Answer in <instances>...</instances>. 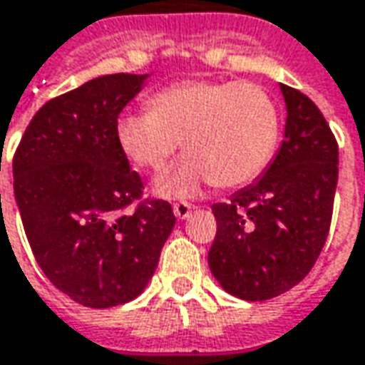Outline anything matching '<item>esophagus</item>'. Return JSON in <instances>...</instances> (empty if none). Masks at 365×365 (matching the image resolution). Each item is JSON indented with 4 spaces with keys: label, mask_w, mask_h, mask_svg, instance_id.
Masks as SVG:
<instances>
[{
    "label": "esophagus",
    "mask_w": 365,
    "mask_h": 365,
    "mask_svg": "<svg viewBox=\"0 0 365 365\" xmlns=\"http://www.w3.org/2000/svg\"><path fill=\"white\" fill-rule=\"evenodd\" d=\"M191 211H193V205H190V203H175L174 205V215L182 221L190 217Z\"/></svg>",
    "instance_id": "esophagus-1"
}]
</instances>
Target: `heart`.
<instances>
[{"label":"heart","mask_w":365,"mask_h":365,"mask_svg":"<svg viewBox=\"0 0 365 365\" xmlns=\"http://www.w3.org/2000/svg\"><path fill=\"white\" fill-rule=\"evenodd\" d=\"M114 134L124 156L154 172L182 142L187 158L158 178L154 191L191 197L211 182L239 187L259 178L279 146L280 112L255 83L183 81L154 94L148 110L120 114Z\"/></svg>","instance_id":"1"}]
</instances>
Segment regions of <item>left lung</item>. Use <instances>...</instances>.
<instances>
[{
	"instance_id": "left-lung-1",
	"label": "left lung",
	"mask_w": 365,
	"mask_h": 365,
	"mask_svg": "<svg viewBox=\"0 0 365 365\" xmlns=\"http://www.w3.org/2000/svg\"><path fill=\"white\" fill-rule=\"evenodd\" d=\"M284 142L261 178L215 203L217 235L207 255L221 289L249 302L297 287L314 267L332 219L338 144L316 104L280 85Z\"/></svg>"
}]
</instances>
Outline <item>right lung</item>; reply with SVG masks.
Returning a JSON list of instances; mask_svg holds the SVG:
<instances>
[{
  "mask_svg": "<svg viewBox=\"0 0 365 365\" xmlns=\"http://www.w3.org/2000/svg\"><path fill=\"white\" fill-rule=\"evenodd\" d=\"M150 75L96 76L33 116L14 158L23 229L45 277L83 307L140 297L174 231L168 201L124 211L142 193L114 126Z\"/></svg>",
  "mask_w": 365,
  "mask_h": 365,
  "instance_id": "obj_1",
  "label": "right lung"
}]
</instances>
